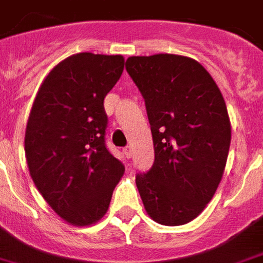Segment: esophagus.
Listing matches in <instances>:
<instances>
[{"instance_id": "obj_1", "label": "esophagus", "mask_w": 263, "mask_h": 263, "mask_svg": "<svg viewBox=\"0 0 263 263\" xmlns=\"http://www.w3.org/2000/svg\"><path fill=\"white\" fill-rule=\"evenodd\" d=\"M123 154L126 155V158H130L132 155H133V148H132V147L123 148Z\"/></svg>"}]
</instances>
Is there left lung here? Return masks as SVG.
Segmentation results:
<instances>
[{
    "mask_svg": "<svg viewBox=\"0 0 263 263\" xmlns=\"http://www.w3.org/2000/svg\"><path fill=\"white\" fill-rule=\"evenodd\" d=\"M126 69L143 94L155 161L136 184L148 216L180 226L218 190L232 126L218 84L195 59L175 54L129 57Z\"/></svg>",
    "mask_w": 263,
    "mask_h": 263,
    "instance_id": "obj_1",
    "label": "left lung"
}]
</instances>
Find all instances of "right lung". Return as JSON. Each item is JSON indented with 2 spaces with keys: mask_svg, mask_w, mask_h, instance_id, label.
I'll return each mask as SVG.
<instances>
[{
  "mask_svg": "<svg viewBox=\"0 0 263 263\" xmlns=\"http://www.w3.org/2000/svg\"><path fill=\"white\" fill-rule=\"evenodd\" d=\"M123 69L122 55H70L45 76L27 119L31 179L55 214L78 228L101 220L124 173L104 137V98Z\"/></svg>",
  "mask_w": 263,
  "mask_h": 263,
  "instance_id": "1",
  "label": "right lung"
}]
</instances>
